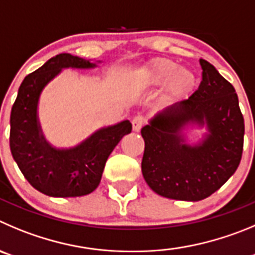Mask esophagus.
Returning a JSON list of instances; mask_svg holds the SVG:
<instances>
[{
    "label": "esophagus",
    "mask_w": 255,
    "mask_h": 255,
    "mask_svg": "<svg viewBox=\"0 0 255 255\" xmlns=\"http://www.w3.org/2000/svg\"><path fill=\"white\" fill-rule=\"evenodd\" d=\"M144 122H146V120H144L143 117H141V116L134 117V118H133V121H132L133 130H135V132H138V130L141 129L142 127H143Z\"/></svg>",
    "instance_id": "esophagus-1"
}]
</instances>
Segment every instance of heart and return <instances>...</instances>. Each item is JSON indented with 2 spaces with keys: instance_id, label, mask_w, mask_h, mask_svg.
Here are the masks:
<instances>
[{
  "instance_id": "1",
  "label": "heart",
  "mask_w": 255,
  "mask_h": 255,
  "mask_svg": "<svg viewBox=\"0 0 255 255\" xmlns=\"http://www.w3.org/2000/svg\"><path fill=\"white\" fill-rule=\"evenodd\" d=\"M195 75L181 69L171 59H154L147 64L135 77V87L139 90H156L166 87L168 101H180L191 93L195 87Z\"/></svg>"
}]
</instances>
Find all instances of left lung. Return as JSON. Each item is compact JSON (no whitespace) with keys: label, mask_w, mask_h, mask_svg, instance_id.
<instances>
[{"label":"left lung","mask_w":255,"mask_h":255,"mask_svg":"<svg viewBox=\"0 0 255 255\" xmlns=\"http://www.w3.org/2000/svg\"><path fill=\"white\" fill-rule=\"evenodd\" d=\"M203 80L189 99L157 114L142 128V173L156 194L199 201L220 189L237 171L244 144V118L234 87L200 59ZM190 122L206 123L208 137L189 146L178 133Z\"/></svg>","instance_id":"8db88e82"}]
</instances>
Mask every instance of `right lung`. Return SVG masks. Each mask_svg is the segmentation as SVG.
<instances>
[{
  "label": "right lung",
  "instance_id": "add662e5",
  "mask_svg": "<svg viewBox=\"0 0 255 255\" xmlns=\"http://www.w3.org/2000/svg\"><path fill=\"white\" fill-rule=\"evenodd\" d=\"M95 64L59 54L28 74L18 88L9 117V148L25 178L37 191L54 197H75L94 191L109 154L125 134L129 121L102 128L70 149H56L45 141L37 122V102L45 85L63 68H93Z\"/></svg>",
  "mask_w": 255,
  "mask_h": 255
}]
</instances>
